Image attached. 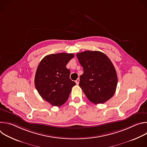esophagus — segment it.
<instances>
[{"mask_svg": "<svg viewBox=\"0 0 147 147\" xmlns=\"http://www.w3.org/2000/svg\"><path fill=\"white\" fill-rule=\"evenodd\" d=\"M79 82H80V79H79V78H77V79L76 80V82L77 84H78Z\"/></svg>", "mask_w": 147, "mask_h": 147, "instance_id": "1", "label": "esophagus"}]
</instances>
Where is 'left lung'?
Wrapping results in <instances>:
<instances>
[{
  "mask_svg": "<svg viewBox=\"0 0 147 147\" xmlns=\"http://www.w3.org/2000/svg\"><path fill=\"white\" fill-rule=\"evenodd\" d=\"M76 56L84 70L79 86L92 103L106 102L113 96L117 84L116 71L112 61L99 51H86Z\"/></svg>",
  "mask_w": 147,
  "mask_h": 147,
  "instance_id": "left-lung-1",
  "label": "left lung"
}]
</instances>
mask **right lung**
Returning a JSON list of instances; mask_svg holds the SVG:
<instances>
[{"label":"right lung","mask_w":147,"mask_h":147,"mask_svg":"<svg viewBox=\"0 0 147 147\" xmlns=\"http://www.w3.org/2000/svg\"><path fill=\"white\" fill-rule=\"evenodd\" d=\"M73 53L49 55L40 61L35 76V86L40 96L55 107L64 104L71 88L76 84L70 79V71L66 68Z\"/></svg>","instance_id":"1"}]
</instances>
